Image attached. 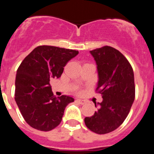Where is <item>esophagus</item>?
<instances>
[{
    "label": "esophagus",
    "instance_id": "obj_1",
    "mask_svg": "<svg viewBox=\"0 0 154 154\" xmlns=\"http://www.w3.org/2000/svg\"><path fill=\"white\" fill-rule=\"evenodd\" d=\"M76 101L78 102V103H79V104H81V105H84L85 103V100H82V99H77Z\"/></svg>",
    "mask_w": 154,
    "mask_h": 154
}]
</instances>
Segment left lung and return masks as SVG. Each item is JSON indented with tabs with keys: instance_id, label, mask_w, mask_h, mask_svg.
<instances>
[{
	"instance_id": "1",
	"label": "left lung",
	"mask_w": 154,
	"mask_h": 154,
	"mask_svg": "<svg viewBox=\"0 0 154 154\" xmlns=\"http://www.w3.org/2000/svg\"><path fill=\"white\" fill-rule=\"evenodd\" d=\"M90 53L97 65L96 90L103 99L85 123L91 131L106 134L117 129L130 112L135 99L134 74L126 57L114 48L103 46Z\"/></svg>"
}]
</instances>
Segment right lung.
I'll use <instances>...</instances> for the list:
<instances>
[{
  "mask_svg": "<svg viewBox=\"0 0 154 154\" xmlns=\"http://www.w3.org/2000/svg\"><path fill=\"white\" fill-rule=\"evenodd\" d=\"M78 51L50 45L35 48L17 70L15 101L24 120L34 129L50 131L60 124L64 111L72 97L56 98L50 79L60 78L69 61Z\"/></svg>",
  "mask_w": 154,
  "mask_h": 154,
  "instance_id": "add662e5",
  "label": "right lung"
}]
</instances>
